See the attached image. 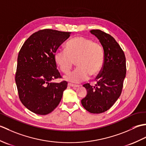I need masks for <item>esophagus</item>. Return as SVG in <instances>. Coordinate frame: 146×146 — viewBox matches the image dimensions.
<instances>
[{
	"mask_svg": "<svg viewBox=\"0 0 146 146\" xmlns=\"http://www.w3.org/2000/svg\"><path fill=\"white\" fill-rule=\"evenodd\" d=\"M68 85L70 86H71V87H73V88H78V87H80L79 85H73V84H71V83H68Z\"/></svg>",
	"mask_w": 146,
	"mask_h": 146,
	"instance_id": "34e87169",
	"label": "esophagus"
}]
</instances>
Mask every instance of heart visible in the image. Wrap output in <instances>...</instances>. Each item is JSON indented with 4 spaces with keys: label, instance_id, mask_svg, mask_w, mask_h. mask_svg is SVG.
<instances>
[{
    "label": "heart",
    "instance_id": "heart-1",
    "mask_svg": "<svg viewBox=\"0 0 146 146\" xmlns=\"http://www.w3.org/2000/svg\"><path fill=\"white\" fill-rule=\"evenodd\" d=\"M54 60L64 73H68L76 61L78 67L64 78L70 82L80 83L100 73L104 62V49L100 43L91 39L76 36L66 43V50L59 49L56 51Z\"/></svg>",
    "mask_w": 146,
    "mask_h": 146
}]
</instances>
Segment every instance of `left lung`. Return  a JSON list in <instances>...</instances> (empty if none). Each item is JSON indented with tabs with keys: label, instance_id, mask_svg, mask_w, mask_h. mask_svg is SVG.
Wrapping results in <instances>:
<instances>
[{
	"label": "left lung",
	"instance_id": "obj_1",
	"mask_svg": "<svg viewBox=\"0 0 146 146\" xmlns=\"http://www.w3.org/2000/svg\"><path fill=\"white\" fill-rule=\"evenodd\" d=\"M90 33L103 47L104 62L95 86L83 85L87 94L81 102L89 112L100 113L112 107L120 97L126 75V61L124 52L112 36L99 29Z\"/></svg>",
	"mask_w": 146,
	"mask_h": 146
}]
</instances>
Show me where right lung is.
<instances>
[{
	"label": "right lung",
	"mask_w": 146,
	"mask_h": 146,
	"mask_svg": "<svg viewBox=\"0 0 146 146\" xmlns=\"http://www.w3.org/2000/svg\"><path fill=\"white\" fill-rule=\"evenodd\" d=\"M71 33L52 29L33 34L22 46L15 73L19 97L27 109L38 115H47L60 104L68 83H53L61 78L54 54Z\"/></svg>",
	"instance_id": "right-lung-1"
}]
</instances>
